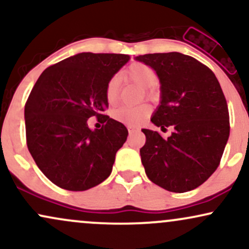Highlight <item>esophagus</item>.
Instances as JSON below:
<instances>
[{
    "label": "esophagus",
    "instance_id": "esophagus-1",
    "mask_svg": "<svg viewBox=\"0 0 249 249\" xmlns=\"http://www.w3.org/2000/svg\"><path fill=\"white\" fill-rule=\"evenodd\" d=\"M136 131H139V128L138 127H134V126H128V132H130V133L136 132Z\"/></svg>",
    "mask_w": 249,
    "mask_h": 249
}]
</instances>
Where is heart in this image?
<instances>
[{
  "label": "heart",
  "mask_w": 249,
  "mask_h": 249,
  "mask_svg": "<svg viewBox=\"0 0 249 249\" xmlns=\"http://www.w3.org/2000/svg\"><path fill=\"white\" fill-rule=\"evenodd\" d=\"M123 75L131 81L138 83L142 87L146 88V92L148 96L153 95V85L157 83V75L154 70L147 64L144 63H132L126 70L123 72ZM119 96V84L118 78L112 77L107 82L105 88V97L110 104H115ZM151 108L147 104L139 105H122L116 108L112 112L113 118L117 121L125 123L127 125H137L144 121L150 115Z\"/></svg>",
  "instance_id": "b5f03b06"
}]
</instances>
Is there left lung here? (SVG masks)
<instances>
[{"label": "left lung", "instance_id": "1", "mask_svg": "<svg viewBox=\"0 0 249 249\" xmlns=\"http://www.w3.org/2000/svg\"><path fill=\"white\" fill-rule=\"evenodd\" d=\"M137 61L156 70L161 102L151 122L162 131L142 128L146 142L142 162L151 181L182 193L204 184L216 170L230 137V113L218 79L210 68L180 53H147Z\"/></svg>", "mask_w": 249, "mask_h": 249}]
</instances>
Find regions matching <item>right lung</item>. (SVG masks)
I'll return each mask as SVG.
<instances>
[{"label":"right lung","instance_id":"1","mask_svg":"<svg viewBox=\"0 0 249 249\" xmlns=\"http://www.w3.org/2000/svg\"><path fill=\"white\" fill-rule=\"evenodd\" d=\"M128 59L122 53H82L47 68L34 85L24 107L27 145L58 187L87 191L110 176L128 132L104 115L105 88ZM91 116L102 129L88 128Z\"/></svg>","mask_w":249,"mask_h":249}]
</instances>
